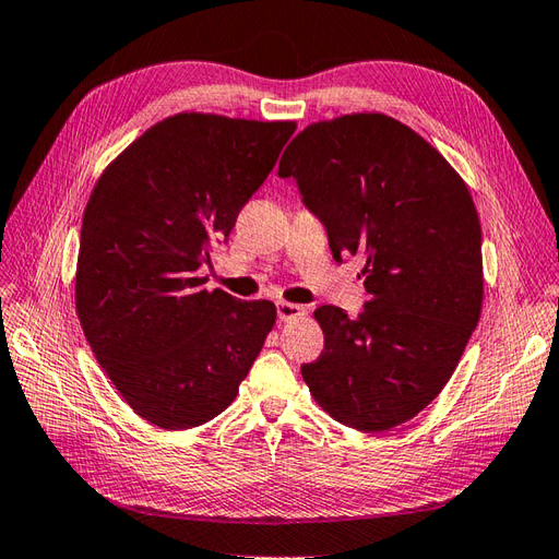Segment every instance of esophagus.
<instances>
[{"instance_id": "obj_1", "label": "esophagus", "mask_w": 559, "mask_h": 559, "mask_svg": "<svg viewBox=\"0 0 559 559\" xmlns=\"http://www.w3.org/2000/svg\"><path fill=\"white\" fill-rule=\"evenodd\" d=\"M306 314L304 306H296V304H286V300H280L277 304V317L282 322H292L298 320V317Z\"/></svg>"}]
</instances>
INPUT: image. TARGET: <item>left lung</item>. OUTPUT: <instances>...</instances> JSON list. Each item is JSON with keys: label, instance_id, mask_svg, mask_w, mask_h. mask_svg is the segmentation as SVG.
<instances>
[{"label": "left lung", "instance_id": "left-lung-1", "mask_svg": "<svg viewBox=\"0 0 559 559\" xmlns=\"http://www.w3.org/2000/svg\"><path fill=\"white\" fill-rule=\"evenodd\" d=\"M277 174L296 180L334 259L365 261V310H314L324 350L300 367L310 395L357 430L406 424L440 395L479 322L481 228L467 186L381 112L306 127Z\"/></svg>", "mask_w": 559, "mask_h": 559}]
</instances>
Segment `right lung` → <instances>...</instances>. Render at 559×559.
I'll use <instances>...</instances> for the list:
<instances>
[{
  "instance_id": "add662e5",
  "label": "right lung",
  "mask_w": 559,
  "mask_h": 559,
  "mask_svg": "<svg viewBox=\"0 0 559 559\" xmlns=\"http://www.w3.org/2000/svg\"><path fill=\"white\" fill-rule=\"evenodd\" d=\"M294 131L180 112L135 139L88 198L74 306L98 365L150 424L186 430L228 409L277 320L270 300L204 289L200 270Z\"/></svg>"
}]
</instances>
